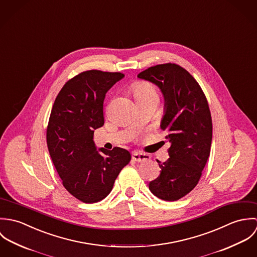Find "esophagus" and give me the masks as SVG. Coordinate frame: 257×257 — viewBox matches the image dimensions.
<instances>
[{"instance_id": "obj_1", "label": "esophagus", "mask_w": 257, "mask_h": 257, "mask_svg": "<svg viewBox=\"0 0 257 257\" xmlns=\"http://www.w3.org/2000/svg\"><path fill=\"white\" fill-rule=\"evenodd\" d=\"M133 159L138 162H144V161L149 159V156L146 153H141V152L136 151L133 153Z\"/></svg>"}]
</instances>
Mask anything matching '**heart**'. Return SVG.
Masks as SVG:
<instances>
[{"instance_id":"heart-1","label":"heart","mask_w":257,"mask_h":257,"mask_svg":"<svg viewBox=\"0 0 257 257\" xmlns=\"http://www.w3.org/2000/svg\"><path fill=\"white\" fill-rule=\"evenodd\" d=\"M133 91L137 101L148 99V98H154V97L158 98L155 87L152 84L147 82H137L133 86Z\"/></svg>"}]
</instances>
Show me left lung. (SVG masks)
I'll return each instance as SVG.
<instances>
[{"mask_svg":"<svg viewBox=\"0 0 257 257\" xmlns=\"http://www.w3.org/2000/svg\"><path fill=\"white\" fill-rule=\"evenodd\" d=\"M138 77L156 85L163 95L160 128L170 144L168 160H156L161 171L149 190L161 200L176 201L195 188L210 156L213 124L209 105L198 82L177 64L152 66Z\"/></svg>","mask_w":257,"mask_h":257,"instance_id":"1","label":"left lung"}]
</instances>
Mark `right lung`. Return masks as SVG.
Here are the masks:
<instances>
[{
  "label": "right lung",
  "instance_id": "obj_1",
  "mask_svg": "<svg viewBox=\"0 0 257 257\" xmlns=\"http://www.w3.org/2000/svg\"><path fill=\"white\" fill-rule=\"evenodd\" d=\"M124 75L89 70L65 83L50 113L46 142L65 189L84 203H96L110 194L120 170L131 161L123 148H99L95 130L104 124L107 92Z\"/></svg>",
  "mask_w": 257,
  "mask_h": 257
}]
</instances>
